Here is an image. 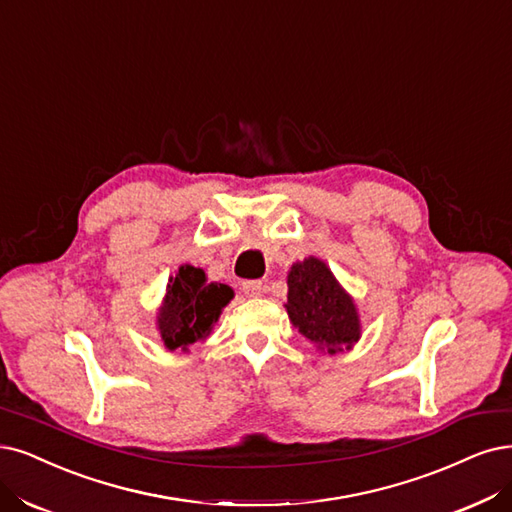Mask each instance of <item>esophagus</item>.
Masks as SVG:
<instances>
[{
	"instance_id": "1",
	"label": "esophagus",
	"mask_w": 512,
	"mask_h": 512,
	"mask_svg": "<svg viewBox=\"0 0 512 512\" xmlns=\"http://www.w3.org/2000/svg\"><path fill=\"white\" fill-rule=\"evenodd\" d=\"M242 293L246 297H259L263 293V282L261 280H244L242 282Z\"/></svg>"
}]
</instances>
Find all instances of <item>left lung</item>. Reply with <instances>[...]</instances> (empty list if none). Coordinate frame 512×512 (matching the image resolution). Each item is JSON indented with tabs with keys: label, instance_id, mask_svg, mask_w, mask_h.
I'll return each instance as SVG.
<instances>
[{
	"label": "left lung",
	"instance_id": "left-lung-1",
	"mask_svg": "<svg viewBox=\"0 0 512 512\" xmlns=\"http://www.w3.org/2000/svg\"><path fill=\"white\" fill-rule=\"evenodd\" d=\"M287 314L291 325L316 350L337 354L352 350L361 339V314L354 297L331 268L314 255L297 261L287 274Z\"/></svg>",
	"mask_w": 512,
	"mask_h": 512
}]
</instances>
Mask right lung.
<instances>
[{
  "label": "right lung",
  "mask_w": 512,
  "mask_h": 512,
  "mask_svg": "<svg viewBox=\"0 0 512 512\" xmlns=\"http://www.w3.org/2000/svg\"><path fill=\"white\" fill-rule=\"evenodd\" d=\"M232 299V287L208 282L202 268L183 263L175 276L168 278L166 293L156 312V329L164 348L170 352H189V346L204 342Z\"/></svg>",
  "instance_id": "obj_1"
}]
</instances>
